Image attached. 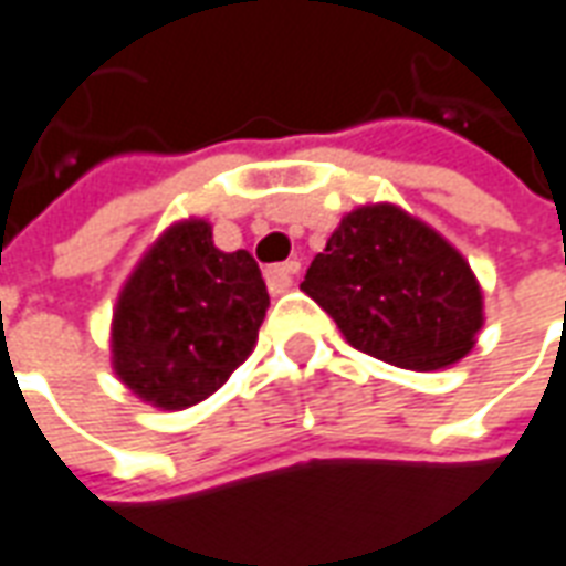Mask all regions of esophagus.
I'll return each instance as SVG.
<instances>
[{
    "mask_svg": "<svg viewBox=\"0 0 566 566\" xmlns=\"http://www.w3.org/2000/svg\"><path fill=\"white\" fill-rule=\"evenodd\" d=\"M296 272H300V260H287V263H275L266 270V284L272 294H284L294 284Z\"/></svg>",
    "mask_w": 566,
    "mask_h": 566,
    "instance_id": "esophagus-1",
    "label": "esophagus"
}]
</instances>
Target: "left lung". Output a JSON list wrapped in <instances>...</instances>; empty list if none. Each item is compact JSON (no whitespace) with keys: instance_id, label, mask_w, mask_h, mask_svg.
<instances>
[{"instance_id":"obj_1","label":"left lung","mask_w":566,"mask_h":566,"mask_svg":"<svg viewBox=\"0 0 566 566\" xmlns=\"http://www.w3.org/2000/svg\"><path fill=\"white\" fill-rule=\"evenodd\" d=\"M300 287L357 352L403 369L461 360L485 321L461 251L391 202L348 211Z\"/></svg>"}]
</instances>
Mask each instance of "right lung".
<instances>
[{
	"instance_id": "obj_1",
	"label": "right lung",
	"mask_w": 566,
	"mask_h": 566,
	"mask_svg": "<svg viewBox=\"0 0 566 566\" xmlns=\"http://www.w3.org/2000/svg\"><path fill=\"white\" fill-rule=\"evenodd\" d=\"M270 308L248 251H221L211 223H172L117 296L112 364L145 403L187 409L221 388L258 343Z\"/></svg>"
}]
</instances>
